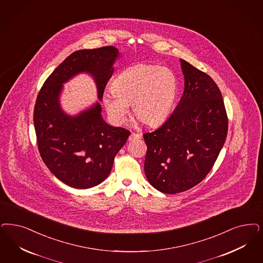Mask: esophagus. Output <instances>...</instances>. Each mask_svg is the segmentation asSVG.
<instances>
[{
    "instance_id": "34e87169",
    "label": "esophagus",
    "mask_w": 263,
    "mask_h": 263,
    "mask_svg": "<svg viewBox=\"0 0 263 263\" xmlns=\"http://www.w3.org/2000/svg\"><path fill=\"white\" fill-rule=\"evenodd\" d=\"M141 138V135L140 134H138V133H134V132H132L131 134H130V136L128 138V140L129 141H136L138 139H140Z\"/></svg>"
}]
</instances>
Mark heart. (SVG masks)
<instances>
[{"mask_svg":"<svg viewBox=\"0 0 263 263\" xmlns=\"http://www.w3.org/2000/svg\"><path fill=\"white\" fill-rule=\"evenodd\" d=\"M111 92L103 103L111 118L123 120L132 105L135 118L155 126L169 117L178 95L179 82L171 69L152 64H139L119 72L110 85Z\"/></svg>","mask_w":263,"mask_h":263,"instance_id":"heart-1","label":"heart"}]
</instances>
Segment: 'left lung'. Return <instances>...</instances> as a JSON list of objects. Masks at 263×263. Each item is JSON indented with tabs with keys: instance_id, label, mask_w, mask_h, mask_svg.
Returning <instances> with one entry per match:
<instances>
[{
	"instance_id": "left-lung-1",
	"label": "left lung",
	"mask_w": 263,
	"mask_h": 263,
	"mask_svg": "<svg viewBox=\"0 0 263 263\" xmlns=\"http://www.w3.org/2000/svg\"><path fill=\"white\" fill-rule=\"evenodd\" d=\"M184 90L163 124L143 136L145 176L167 194L191 190L211 171L228 129L221 92L213 79L181 59Z\"/></svg>"
}]
</instances>
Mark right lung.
Masks as SVG:
<instances>
[{
    "instance_id": "right-lung-1",
    "label": "right lung",
    "mask_w": 263,
    "mask_h": 263,
    "mask_svg": "<svg viewBox=\"0 0 263 263\" xmlns=\"http://www.w3.org/2000/svg\"><path fill=\"white\" fill-rule=\"evenodd\" d=\"M118 56V48L110 46L74 51L51 72L37 94L34 126L41 157L58 180L73 189H90L108 178L130 131L109 125L102 118L99 102L77 116L65 114L59 101L63 84L87 72L102 101Z\"/></svg>"
}]
</instances>
